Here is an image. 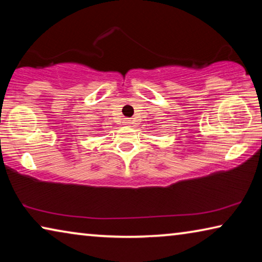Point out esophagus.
I'll return each mask as SVG.
<instances>
[{"instance_id":"esophagus-1","label":"esophagus","mask_w":262,"mask_h":262,"mask_svg":"<svg viewBox=\"0 0 262 262\" xmlns=\"http://www.w3.org/2000/svg\"><path fill=\"white\" fill-rule=\"evenodd\" d=\"M130 120H129V119H126V120H125V125H127V126H129L130 125Z\"/></svg>"}]
</instances>
